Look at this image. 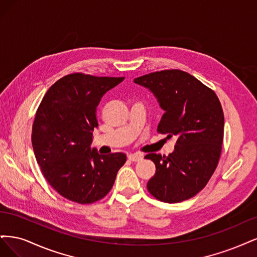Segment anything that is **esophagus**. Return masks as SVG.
I'll list each match as a JSON object with an SVG mask.
<instances>
[{"label": "esophagus", "instance_id": "34e87169", "mask_svg": "<svg viewBox=\"0 0 257 257\" xmlns=\"http://www.w3.org/2000/svg\"><path fill=\"white\" fill-rule=\"evenodd\" d=\"M128 159L130 160V161H135V162H137V161H141L143 159V156L141 155V154H130V155H128Z\"/></svg>", "mask_w": 257, "mask_h": 257}]
</instances>
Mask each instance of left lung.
Listing matches in <instances>:
<instances>
[{
    "label": "left lung",
    "instance_id": "obj_1",
    "mask_svg": "<svg viewBox=\"0 0 257 257\" xmlns=\"http://www.w3.org/2000/svg\"><path fill=\"white\" fill-rule=\"evenodd\" d=\"M154 93L164 110L158 132L177 137L169 156L148 154L156 165L147 189L157 200L183 202L207 185L220 160L224 114L216 93L191 74L178 69L161 70L135 79Z\"/></svg>",
    "mask_w": 257,
    "mask_h": 257
}]
</instances>
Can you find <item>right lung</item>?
Segmentation results:
<instances>
[{
    "mask_svg": "<svg viewBox=\"0 0 257 257\" xmlns=\"http://www.w3.org/2000/svg\"><path fill=\"white\" fill-rule=\"evenodd\" d=\"M125 79L81 72L63 77L48 89L32 128V145L41 173L69 201L92 204L112 189L127 157L90 150L101 97Z\"/></svg>",
    "mask_w": 257,
    "mask_h": 257,
    "instance_id": "add662e5",
    "label": "right lung"
}]
</instances>
